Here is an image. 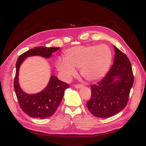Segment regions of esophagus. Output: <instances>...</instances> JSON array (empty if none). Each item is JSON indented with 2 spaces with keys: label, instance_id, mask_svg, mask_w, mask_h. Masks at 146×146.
I'll use <instances>...</instances> for the list:
<instances>
[{
  "label": "esophagus",
  "instance_id": "34e87169",
  "mask_svg": "<svg viewBox=\"0 0 146 146\" xmlns=\"http://www.w3.org/2000/svg\"><path fill=\"white\" fill-rule=\"evenodd\" d=\"M74 87L76 88H77V89H79V88H80L83 87V85H81V84L75 85H74Z\"/></svg>",
  "mask_w": 146,
  "mask_h": 146
}]
</instances>
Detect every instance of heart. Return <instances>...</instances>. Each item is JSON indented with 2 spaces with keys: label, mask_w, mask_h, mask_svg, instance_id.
Masks as SVG:
<instances>
[{
  "label": "heart",
  "mask_w": 146,
  "mask_h": 146,
  "mask_svg": "<svg viewBox=\"0 0 146 146\" xmlns=\"http://www.w3.org/2000/svg\"><path fill=\"white\" fill-rule=\"evenodd\" d=\"M64 58H59L56 67L62 79L68 81L76 74V68L88 81L94 82L104 77L111 66L112 54L106 44L78 46L66 52Z\"/></svg>",
  "instance_id": "heart-1"
}]
</instances>
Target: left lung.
<instances>
[{"instance_id": "1", "label": "left lung", "mask_w": 146, "mask_h": 146, "mask_svg": "<svg viewBox=\"0 0 146 146\" xmlns=\"http://www.w3.org/2000/svg\"><path fill=\"white\" fill-rule=\"evenodd\" d=\"M114 46V64L106 76L91 85V98L87 106L94 116L108 118L122 111L127 105L133 84L130 61L125 53Z\"/></svg>"}]
</instances>
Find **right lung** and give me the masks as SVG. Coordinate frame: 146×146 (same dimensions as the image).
<instances>
[{
  "label": "right lung",
  "instance_id": "add662e5",
  "mask_svg": "<svg viewBox=\"0 0 146 146\" xmlns=\"http://www.w3.org/2000/svg\"><path fill=\"white\" fill-rule=\"evenodd\" d=\"M60 47H36L26 51L18 58L15 64L16 72L14 87L16 96L21 110L31 117L44 119L52 116L62 99L65 91L69 85L52 75L46 87L36 94H28L21 88L19 82L20 66L25 59L30 56H39L45 58H51L52 53Z\"/></svg>",
  "mask_w": 146,
  "mask_h": 146
}]
</instances>
